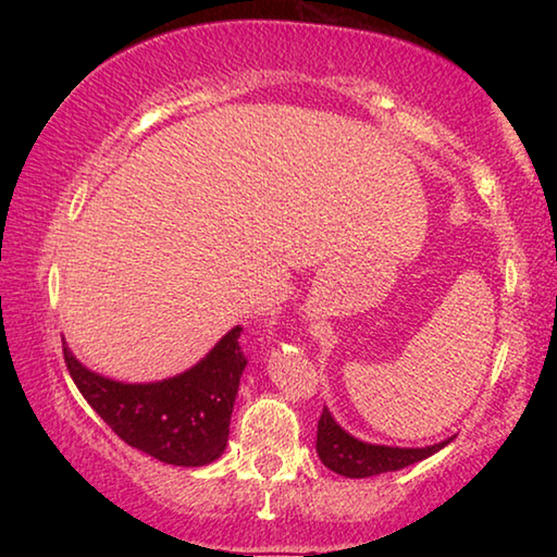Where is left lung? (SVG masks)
<instances>
[{
    "label": "left lung",
    "instance_id": "obj_1",
    "mask_svg": "<svg viewBox=\"0 0 557 557\" xmlns=\"http://www.w3.org/2000/svg\"><path fill=\"white\" fill-rule=\"evenodd\" d=\"M451 440L440 442V445L422 447V449H403V447H383V445H369L348 435L336 425L332 412L326 408L322 410L317 425V455L336 474L351 476V479H366L383 474V471H398L403 467H410L414 461L428 459L440 451Z\"/></svg>",
    "mask_w": 557,
    "mask_h": 557
}]
</instances>
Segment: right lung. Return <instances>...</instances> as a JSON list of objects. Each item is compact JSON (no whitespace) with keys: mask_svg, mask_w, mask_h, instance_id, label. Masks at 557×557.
<instances>
[{"mask_svg":"<svg viewBox=\"0 0 557 557\" xmlns=\"http://www.w3.org/2000/svg\"><path fill=\"white\" fill-rule=\"evenodd\" d=\"M240 326L176 379L117 383L88 371L63 344L73 383L110 430L129 447L176 467H203L219 459L231 432V412L245 363Z\"/></svg>","mask_w":557,"mask_h":557,"instance_id":"add662e5","label":"right lung"}]
</instances>
